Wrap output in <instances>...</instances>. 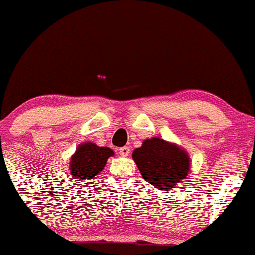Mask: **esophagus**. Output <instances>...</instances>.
Listing matches in <instances>:
<instances>
[{
  "instance_id": "obj_1",
  "label": "esophagus",
  "mask_w": 255,
  "mask_h": 255,
  "mask_svg": "<svg viewBox=\"0 0 255 255\" xmlns=\"http://www.w3.org/2000/svg\"><path fill=\"white\" fill-rule=\"evenodd\" d=\"M120 153H121V156L127 157V156H128V154H130V148H128V146L121 147L120 148Z\"/></svg>"
}]
</instances>
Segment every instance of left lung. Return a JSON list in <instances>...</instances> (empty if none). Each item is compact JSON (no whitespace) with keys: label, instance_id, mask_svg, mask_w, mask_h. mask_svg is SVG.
Instances as JSON below:
<instances>
[{"label":"left lung","instance_id":"obj_1","mask_svg":"<svg viewBox=\"0 0 255 255\" xmlns=\"http://www.w3.org/2000/svg\"><path fill=\"white\" fill-rule=\"evenodd\" d=\"M132 158L141 177L158 190L167 191L184 178L190 170L187 153L160 138H151L135 148Z\"/></svg>","mask_w":255,"mask_h":255}]
</instances>
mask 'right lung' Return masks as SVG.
<instances>
[{
	"label": "right lung",
	"mask_w": 255,
	"mask_h": 255,
	"mask_svg": "<svg viewBox=\"0 0 255 255\" xmlns=\"http://www.w3.org/2000/svg\"><path fill=\"white\" fill-rule=\"evenodd\" d=\"M114 151L109 147H99L94 143L82 144L71 158L70 171L74 179H91L103 170Z\"/></svg>",
	"instance_id": "right-lung-1"
}]
</instances>
